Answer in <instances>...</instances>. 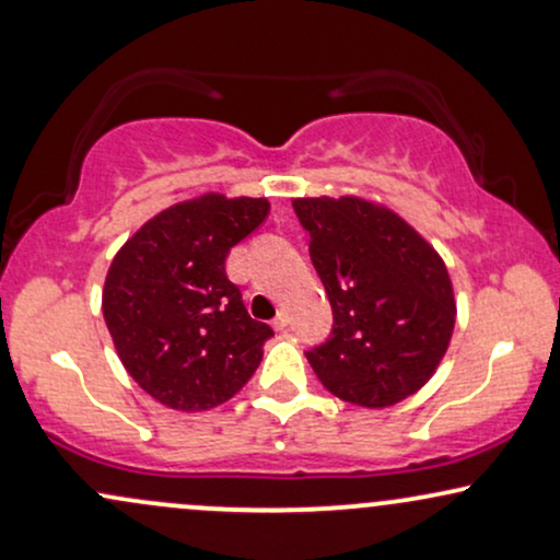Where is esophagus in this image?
Masks as SVG:
<instances>
[{
  "instance_id": "obj_1",
  "label": "esophagus",
  "mask_w": 560,
  "mask_h": 560,
  "mask_svg": "<svg viewBox=\"0 0 560 560\" xmlns=\"http://www.w3.org/2000/svg\"><path fill=\"white\" fill-rule=\"evenodd\" d=\"M287 326H289V316H287V313H284V311H281V313H279V316H276V318H273V329H276V331H284V329H287Z\"/></svg>"
}]
</instances>
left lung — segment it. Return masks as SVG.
I'll return each mask as SVG.
<instances>
[{"label": "left lung", "instance_id": "left-lung-1", "mask_svg": "<svg viewBox=\"0 0 560 560\" xmlns=\"http://www.w3.org/2000/svg\"><path fill=\"white\" fill-rule=\"evenodd\" d=\"M334 329L305 352L331 395L389 408L416 395L445 358L455 294L445 260L395 210L363 197L292 199Z\"/></svg>", "mask_w": 560, "mask_h": 560}]
</instances>
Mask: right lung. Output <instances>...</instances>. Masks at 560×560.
<instances>
[{
    "label": "right lung",
    "mask_w": 560,
    "mask_h": 560,
    "mask_svg": "<svg viewBox=\"0 0 560 560\" xmlns=\"http://www.w3.org/2000/svg\"><path fill=\"white\" fill-rule=\"evenodd\" d=\"M268 210L266 197L208 191L150 218L113 258L105 324L124 369L165 408H215L260 365L273 329L249 318L226 258Z\"/></svg>",
    "instance_id": "obj_1"
}]
</instances>
